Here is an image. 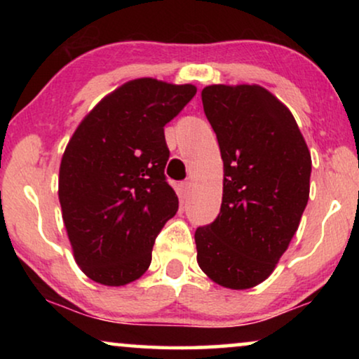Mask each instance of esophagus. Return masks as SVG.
Returning a JSON list of instances; mask_svg holds the SVG:
<instances>
[{
    "label": "esophagus",
    "instance_id": "34e87169",
    "mask_svg": "<svg viewBox=\"0 0 359 359\" xmlns=\"http://www.w3.org/2000/svg\"><path fill=\"white\" fill-rule=\"evenodd\" d=\"M191 191H193V183H191V181H184V183L181 184V194H183L184 198H189Z\"/></svg>",
    "mask_w": 359,
    "mask_h": 359
}]
</instances>
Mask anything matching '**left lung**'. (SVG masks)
I'll return each instance as SVG.
<instances>
[{
  "mask_svg": "<svg viewBox=\"0 0 359 359\" xmlns=\"http://www.w3.org/2000/svg\"><path fill=\"white\" fill-rule=\"evenodd\" d=\"M224 161L220 214L194 233L198 264L219 286L242 291L274 271L297 232L312 158L296 119L259 85H210L203 93Z\"/></svg>",
  "mask_w": 359,
  "mask_h": 359,
  "instance_id": "left-lung-1",
  "label": "left lung"
}]
</instances>
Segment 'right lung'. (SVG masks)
I'll use <instances>...</instances> for the list:
<instances>
[{"instance_id": "obj_1", "label": "right lung", "mask_w": 359, "mask_h": 359, "mask_svg": "<svg viewBox=\"0 0 359 359\" xmlns=\"http://www.w3.org/2000/svg\"><path fill=\"white\" fill-rule=\"evenodd\" d=\"M194 85L137 78L106 95L73 132L58 173L73 258L102 286L137 281L158 232L178 210L165 180L163 127L193 100Z\"/></svg>"}]
</instances>
